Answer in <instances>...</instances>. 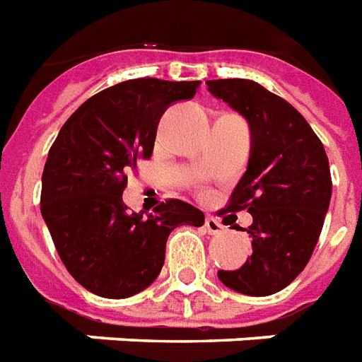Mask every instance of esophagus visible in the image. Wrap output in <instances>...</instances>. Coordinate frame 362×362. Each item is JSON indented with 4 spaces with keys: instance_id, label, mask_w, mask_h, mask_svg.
Returning <instances> with one entry per match:
<instances>
[{
    "instance_id": "obj_1",
    "label": "esophagus",
    "mask_w": 362,
    "mask_h": 362,
    "mask_svg": "<svg viewBox=\"0 0 362 362\" xmlns=\"http://www.w3.org/2000/svg\"><path fill=\"white\" fill-rule=\"evenodd\" d=\"M204 228H206V231L210 233V235H218V233H221V223L214 216H206V220H204Z\"/></svg>"
}]
</instances>
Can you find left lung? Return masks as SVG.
<instances>
[{"label": "left lung", "mask_w": 362, "mask_h": 362, "mask_svg": "<svg viewBox=\"0 0 362 362\" xmlns=\"http://www.w3.org/2000/svg\"><path fill=\"white\" fill-rule=\"evenodd\" d=\"M208 90L249 121L250 158L223 212H247L252 255L218 278L233 291H281L313 257L332 199L326 150L307 119L255 81H206Z\"/></svg>", "instance_id": "8db88e82"}]
</instances>
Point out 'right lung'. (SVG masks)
Wrapping results in <instances>:
<instances>
[{"mask_svg": "<svg viewBox=\"0 0 362 362\" xmlns=\"http://www.w3.org/2000/svg\"><path fill=\"white\" fill-rule=\"evenodd\" d=\"M200 81L131 78L88 98L47 152L40 212L71 276L94 295L125 299L158 278L168 237L200 228L204 214L170 199L154 212H127V171L148 160L163 112L197 94Z\"/></svg>", "mask_w": 362, "mask_h": 362, "instance_id": "right-lung-1", "label": "right lung"}]
</instances>
